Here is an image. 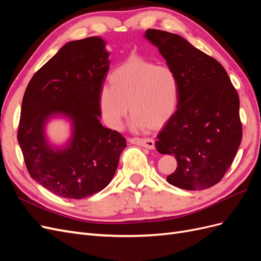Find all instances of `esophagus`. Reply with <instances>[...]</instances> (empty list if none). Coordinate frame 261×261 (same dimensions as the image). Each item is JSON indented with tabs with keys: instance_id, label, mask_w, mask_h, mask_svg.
<instances>
[{
	"instance_id": "esophagus-1",
	"label": "esophagus",
	"mask_w": 261,
	"mask_h": 261,
	"mask_svg": "<svg viewBox=\"0 0 261 261\" xmlns=\"http://www.w3.org/2000/svg\"><path fill=\"white\" fill-rule=\"evenodd\" d=\"M129 143L145 147L147 149H154V140L151 138H129Z\"/></svg>"
}]
</instances>
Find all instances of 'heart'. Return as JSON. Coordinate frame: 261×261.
Wrapping results in <instances>:
<instances>
[{
  "label": "heart",
  "instance_id": "obj_1",
  "mask_svg": "<svg viewBox=\"0 0 261 261\" xmlns=\"http://www.w3.org/2000/svg\"><path fill=\"white\" fill-rule=\"evenodd\" d=\"M109 81L111 86L102 87L99 103L106 122L113 128L120 127L128 106L134 130L159 128L175 112L178 83L168 66L132 59L116 67Z\"/></svg>",
  "mask_w": 261,
  "mask_h": 261
}]
</instances>
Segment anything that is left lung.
Masks as SVG:
<instances>
[{"label": "left lung", "instance_id": "left-lung-1", "mask_svg": "<svg viewBox=\"0 0 261 261\" xmlns=\"http://www.w3.org/2000/svg\"><path fill=\"white\" fill-rule=\"evenodd\" d=\"M178 83L177 109L158 134L155 148L174 155L168 183L187 191L216 185L231 167L242 141L239 93L220 63L183 37L148 29Z\"/></svg>", "mask_w": 261, "mask_h": 261}]
</instances>
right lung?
I'll use <instances>...</instances> for the list:
<instances>
[{
  "instance_id": "obj_1",
  "label": "right lung",
  "mask_w": 261,
  "mask_h": 261,
  "mask_svg": "<svg viewBox=\"0 0 261 261\" xmlns=\"http://www.w3.org/2000/svg\"><path fill=\"white\" fill-rule=\"evenodd\" d=\"M101 37L70 41L38 70L22 98L17 139L31 178L64 198L97 194L112 180L126 139L101 124L99 96L110 67ZM62 118L71 136L54 145L46 125Z\"/></svg>"
}]
</instances>
